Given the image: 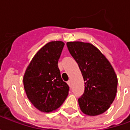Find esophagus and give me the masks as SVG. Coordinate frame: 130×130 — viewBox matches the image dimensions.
Masks as SVG:
<instances>
[{"instance_id": "obj_1", "label": "esophagus", "mask_w": 130, "mask_h": 130, "mask_svg": "<svg viewBox=\"0 0 130 130\" xmlns=\"http://www.w3.org/2000/svg\"><path fill=\"white\" fill-rule=\"evenodd\" d=\"M68 84L69 85V86H70V87H71V81L70 80H69V81L68 82Z\"/></svg>"}]
</instances>
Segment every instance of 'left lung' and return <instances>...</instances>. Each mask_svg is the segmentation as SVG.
Returning a JSON list of instances; mask_svg holds the SVG:
<instances>
[{
    "label": "left lung",
    "instance_id": "1",
    "mask_svg": "<svg viewBox=\"0 0 130 130\" xmlns=\"http://www.w3.org/2000/svg\"><path fill=\"white\" fill-rule=\"evenodd\" d=\"M67 46L85 82L84 93L78 99L80 109L88 116L103 113L110 107L117 92L118 79L113 68L90 43L69 42Z\"/></svg>",
    "mask_w": 130,
    "mask_h": 130
}]
</instances>
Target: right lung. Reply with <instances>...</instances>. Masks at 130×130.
<instances>
[{"label": "right lung", "mask_w": 130, "mask_h": 130, "mask_svg": "<svg viewBox=\"0 0 130 130\" xmlns=\"http://www.w3.org/2000/svg\"><path fill=\"white\" fill-rule=\"evenodd\" d=\"M64 42L53 41L37 51L24 76V86L30 102L40 111L51 112L67 98L69 86L62 81L58 62Z\"/></svg>", "instance_id": "1"}]
</instances>
